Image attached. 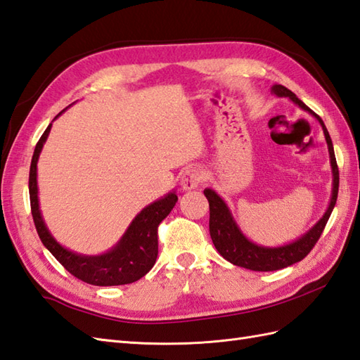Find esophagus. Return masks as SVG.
Wrapping results in <instances>:
<instances>
[{"label":"esophagus","mask_w":360,"mask_h":360,"mask_svg":"<svg viewBox=\"0 0 360 360\" xmlns=\"http://www.w3.org/2000/svg\"><path fill=\"white\" fill-rule=\"evenodd\" d=\"M202 172L197 167H189L185 172H183L181 179H180V186L183 191H193L197 189L202 185Z\"/></svg>","instance_id":"esophagus-1"}]
</instances>
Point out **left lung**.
Instances as JSON below:
<instances>
[{"mask_svg":"<svg viewBox=\"0 0 360 360\" xmlns=\"http://www.w3.org/2000/svg\"><path fill=\"white\" fill-rule=\"evenodd\" d=\"M271 92H273L276 97H286L290 98L292 103H295L300 109L307 110L313 117L317 118V122L321 123L326 145H328V153H330V163H331V171H333V191H331V198L330 205L326 207L325 214L322 219L319 220L316 225L307 231L305 234L295 238L294 242L282 246H262L251 242L248 238L242 229L238 228L237 221L234 220L233 214H231L228 205L225 200L215 193V191L206 188L203 194L206 195L207 202H210V234L212 238V243L215 250L220 252L223 259L233 263V265L242 266L251 271H277L292 265V263H297L302 259H305L313 250V246L317 243L319 237L323 233L326 221H328L330 215L334 210V205L338 200V191H339V169L336 163V155H334V148L333 141L328 131L322 122V118L317 114H314L305 103L297 98V95L286 89L282 84H274L271 87Z\"/></svg>","mask_w":360,"mask_h":360,"instance_id":"obj_1","label":"left lung"}]
</instances>
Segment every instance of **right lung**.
<instances>
[{"label": "right lung", "mask_w": 360, "mask_h": 360, "mask_svg": "<svg viewBox=\"0 0 360 360\" xmlns=\"http://www.w3.org/2000/svg\"><path fill=\"white\" fill-rule=\"evenodd\" d=\"M66 109H63L53 120H57ZM51 127L52 123L47 126L41 139L37 143L29 172L32 217H34L37 233L39 238H41L43 245L72 276H75L79 281L89 285L115 286L137 282L139 278L146 276L150 268L154 266L158 254L157 229L162 220L167 217V214L172 211V207L177 203V194H175V191H171L165 197L143 207L135 215L131 225L127 226L122 238L109 251L98 255H86L68 250V248L55 240L51 231L47 229L38 200L37 163L44 143L47 137H49Z\"/></svg>", "instance_id": "1"}]
</instances>
